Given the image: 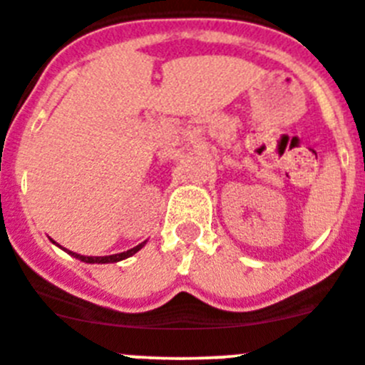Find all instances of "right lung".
<instances>
[{
	"label": "right lung",
	"mask_w": 365,
	"mask_h": 365,
	"mask_svg": "<svg viewBox=\"0 0 365 365\" xmlns=\"http://www.w3.org/2000/svg\"><path fill=\"white\" fill-rule=\"evenodd\" d=\"M143 245H145V242L143 244L136 245V247L128 249V251L120 252V255H113V256H82V255H76V252H71V251H68V252L71 256H75L76 259H81V262H86V263H116V262H121V259L128 258V256L136 255V252L140 251Z\"/></svg>",
	"instance_id": "right-lung-1"
}]
</instances>
